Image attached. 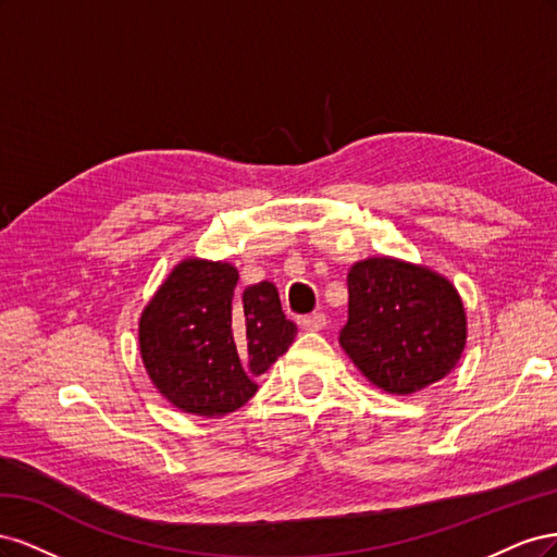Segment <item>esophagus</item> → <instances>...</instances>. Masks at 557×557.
Returning a JSON list of instances; mask_svg holds the SVG:
<instances>
[{"label": "esophagus", "mask_w": 557, "mask_h": 557, "mask_svg": "<svg viewBox=\"0 0 557 557\" xmlns=\"http://www.w3.org/2000/svg\"><path fill=\"white\" fill-rule=\"evenodd\" d=\"M297 323H299V327H301V330H307V332H318V330H323V327H325L327 318H325V313H311V315L299 318Z\"/></svg>", "instance_id": "obj_1"}]
</instances>
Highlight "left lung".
<instances>
[{
    "label": "left lung",
    "instance_id": "1",
    "mask_svg": "<svg viewBox=\"0 0 557 557\" xmlns=\"http://www.w3.org/2000/svg\"><path fill=\"white\" fill-rule=\"evenodd\" d=\"M346 281L339 344L369 383L413 395L453 372L467 344V313L444 274L379 256L352 264Z\"/></svg>",
    "mask_w": 557,
    "mask_h": 557
}]
</instances>
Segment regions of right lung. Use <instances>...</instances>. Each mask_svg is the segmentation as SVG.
<instances>
[{
  "instance_id": "1",
  "label": "right lung",
  "mask_w": 557,
  "mask_h": 557,
  "mask_svg": "<svg viewBox=\"0 0 557 557\" xmlns=\"http://www.w3.org/2000/svg\"><path fill=\"white\" fill-rule=\"evenodd\" d=\"M239 272L225 260H181L139 318L148 379L178 411L215 418L258 393L256 379L293 344L274 283L237 290Z\"/></svg>"
}]
</instances>
